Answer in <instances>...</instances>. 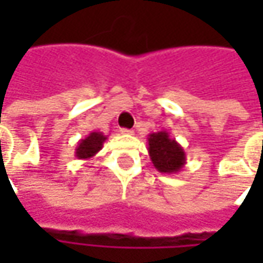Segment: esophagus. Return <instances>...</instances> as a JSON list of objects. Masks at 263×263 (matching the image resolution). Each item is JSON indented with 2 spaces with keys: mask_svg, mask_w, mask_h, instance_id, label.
I'll use <instances>...</instances> for the list:
<instances>
[{
  "mask_svg": "<svg viewBox=\"0 0 263 263\" xmlns=\"http://www.w3.org/2000/svg\"><path fill=\"white\" fill-rule=\"evenodd\" d=\"M120 132H121V135H126V136H132L133 135V130H130V128H121Z\"/></svg>",
  "mask_w": 263,
  "mask_h": 263,
  "instance_id": "34e87169",
  "label": "esophagus"
}]
</instances>
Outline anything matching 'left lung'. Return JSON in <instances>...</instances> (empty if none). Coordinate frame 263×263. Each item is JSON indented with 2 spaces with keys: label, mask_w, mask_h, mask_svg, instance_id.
<instances>
[{
  "label": "left lung",
  "mask_w": 263,
  "mask_h": 263,
  "mask_svg": "<svg viewBox=\"0 0 263 263\" xmlns=\"http://www.w3.org/2000/svg\"><path fill=\"white\" fill-rule=\"evenodd\" d=\"M147 152L154 167L162 174H177L186 165L184 149L165 130L147 136Z\"/></svg>",
  "instance_id": "8db88e82"
}]
</instances>
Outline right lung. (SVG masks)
Masks as SVG:
<instances>
[{
  "instance_id": "right-lung-1",
  "label": "right lung",
  "mask_w": 263,
  "mask_h": 263,
  "mask_svg": "<svg viewBox=\"0 0 263 263\" xmlns=\"http://www.w3.org/2000/svg\"><path fill=\"white\" fill-rule=\"evenodd\" d=\"M106 139H108V136H105L102 132H92V133H89L85 139H82L77 143L74 155H76L77 159H85V161L93 158L102 149Z\"/></svg>"
}]
</instances>
